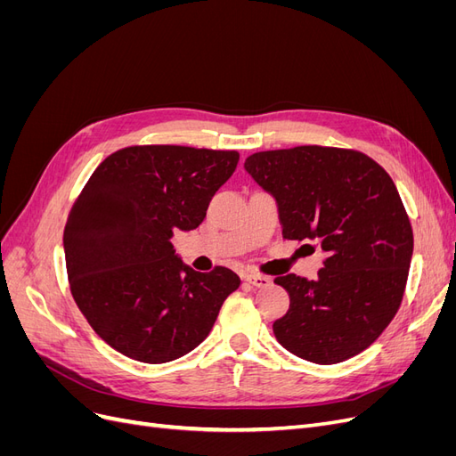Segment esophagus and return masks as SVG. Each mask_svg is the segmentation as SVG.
Returning a JSON list of instances; mask_svg holds the SVG:
<instances>
[{
	"label": "esophagus",
	"mask_w": 456,
	"mask_h": 456,
	"mask_svg": "<svg viewBox=\"0 0 456 456\" xmlns=\"http://www.w3.org/2000/svg\"><path fill=\"white\" fill-rule=\"evenodd\" d=\"M243 280L255 287H268L272 283V278H268V275H262V273H245Z\"/></svg>",
	"instance_id": "1"
}]
</instances>
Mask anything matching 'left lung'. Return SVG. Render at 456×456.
Returning <instances> with one entry per match:
<instances>
[{
  "label": "left lung",
  "instance_id": "8db88e82",
  "mask_svg": "<svg viewBox=\"0 0 456 456\" xmlns=\"http://www.w3.org/2000/svg\"><path fill=\"white\" fill-rule=\"evenodd\" d=\"M278 201L285 240H320L317 280L278 275L291 298L273 335L302 360L333 365L369 348L402 306L412 228L380 165L357 150L297 146L245 159Z\"/></svg>",
  "mask_w": 456,
  "mask_h": 456
}]
</instances>
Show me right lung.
Masks as SVG:
<instances>
[{
  "instance_id": "obj_1",
  "label": "right lung",
  "mask_w": 456,
  "mask_h": 456,
  "mask_svg": "<svg viewBox=\"0 0 456 456\" xmlns=\"http://www.w3.org/2000/svg\"><path fill=\"white\" fill-rule=\"evenodd\" d=\"M236 150L129 146L94 169L64 226L77 308L106 344L142 363H167L207 338L238 273H201L175 255L173 233L198 228L236 171Z\"/></svg>"
}]
</instances>
